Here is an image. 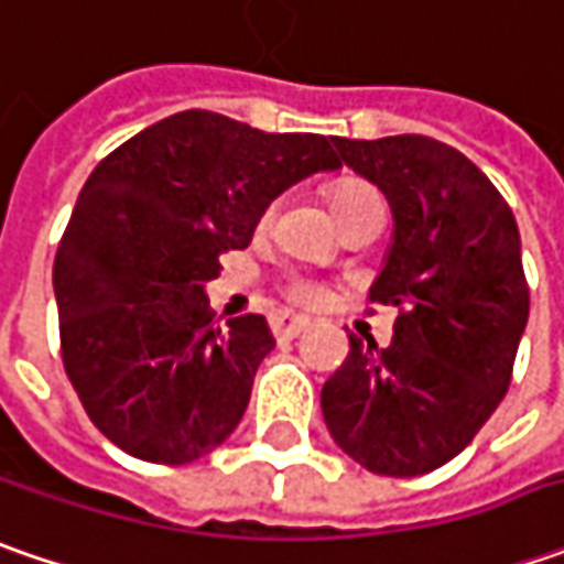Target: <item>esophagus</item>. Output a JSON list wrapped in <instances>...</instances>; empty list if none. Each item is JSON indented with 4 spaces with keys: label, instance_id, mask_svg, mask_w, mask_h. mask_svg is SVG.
<instances>
[{
    "label": "esophagus",
    "instance_id": "34e87169",
    "mask_svg": "<svg viewBox=\"0 0 564 564\" xmlns=\"http://www.w3.org/2000/svg\"><path fill=\"white\" fill-rule=\"evenodd\" d=\"M307 326H311V319H307V316H292V314L272 316V336L275 338L301 336Z\"/></svg>",
    "mask_w": 564,
    "mask_h": 564
}]
</instances>
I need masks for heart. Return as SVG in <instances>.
I'll list each match as a JSON object with an SVG mask.
<instances>
[{
  "label": "heart",
  "instance_id": "1",
  "mask_svg": "<svg viewBox=\"0 0 564 564\" xmlns=\"http://www.w3.org/2000/svg\"><path fill=\"white\" fill-rule=\"evenodd\" d=\"M326 200H329V209H333V219L360 204H382L377 191L367 185V182H358V178H341V182H336V185L326 191ZM267 219H270V213H267ZM289 294H292V301H297V304H311L314 307V304H323L326 289L316 285V282H292Z\"/></svg>",
  "mask_w": 564,
  "mask_h": 564
}]
</instances>
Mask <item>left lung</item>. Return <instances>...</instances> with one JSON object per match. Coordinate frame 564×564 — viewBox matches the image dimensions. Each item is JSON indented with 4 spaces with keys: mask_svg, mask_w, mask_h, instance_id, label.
<instances>
[{
    "mask_svg": "<svg viewBox=\"0 0 564 564\" xmlns=\"http://www.w3.org/2000/svg\"><path fill=\"white\" fill-rule=\"evenodd\" d=\"M336 147L392 206L370 301L399 316L389 348L348 336L351 355L319 395L323 421L360 467L417 477L452 462L509 389L531 311L521 235L502 194L448 143L399 134Z\"/></svg>",
    "mask_w": 564,
    "mask_h": 564,
    "instance_id": "1",
    "label": "left lung"
}]
</instances>
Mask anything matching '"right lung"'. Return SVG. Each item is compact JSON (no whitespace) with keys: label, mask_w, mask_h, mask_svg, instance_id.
Instances as JSON below:
<instances>
[{"label":"right lung","mask_w":564,"mask_h":564,"mask_svg":"<svg viewBox=\"0 0 564 564\" xmlns=\"http://www.w3.org/2000/svg\"><path fill=\"white\" fill-rule=\"evenodd\" d=\"M333 143L187 109L94 169L55 250L53 289L65 373L121 452L187 465L235 433L275 338L257 314L216 326L204 285L282 191L336 172Z\"/></svg>","instance_id":"obj_1"}]
</instances>
